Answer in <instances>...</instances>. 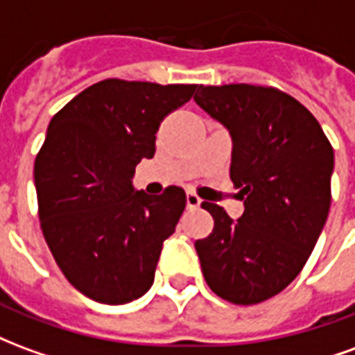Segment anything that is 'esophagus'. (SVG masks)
<instances>
[{
    "label": "esophagus",
    "mask_w": 355,
    "mask_h": 355,
    "mask_svg": "<svg viewBox=\"0 0 355 355\" xmlns=\"http://www.w3.org/2000/svg\"><path fill=\"white\" fill-rule=\"evenodd\" d=\"M200 203H201V200L198 198V196H196V193H192V192L186 193V207H188V209H198V207H200Z\"/></svg>",
    "instance_id": "obj_1"
}]
</instances>
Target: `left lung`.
<instances>
[{
    "label": "left lung",
    "instance_id": "8db88e82",
    "mask_svg": "<svg viewBox=\"0 0 355 355\" xmlns=\"http://www.w3.org/2000/svg\"><path fill=\"white\" fill-rule=\"evenodd\" d=\"M193 101L230 131V178L245 211L238 220L203 201L215 226L196 241L211 291L259 304L304 268L331 207L333 146L297 98L264 85H200Z\"/></svg>",
    "mask_w": 355,
    "mask_h": 355
}]
</instances>
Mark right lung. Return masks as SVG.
Listing matches in <instances>:
<instances>
[{"label": "right lung", "mask_w": 355, "mask_h": 355, "mask_svg": "<svg viewBox=\"0 0 355 355\" xmlns=\"http://www.w3.org/2000/svg\"><path fill=\"white\" fill-rule=\"evenodd\" d=\"M196 87L102 80L51 119L34 163L43 238L66 279L96 302H131L154 283L186 193L169 186L148 196L131 178L154 157L163 119Z\"/></svg>", "instance_id": "add662e5"}]
</instances>
